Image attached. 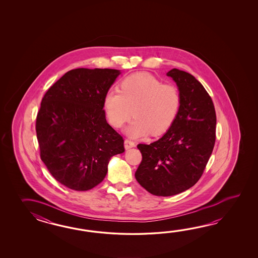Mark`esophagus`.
<instances>
[{"label":"esophagus","instance_id":"34e87169","mask_svg":"<svg viewBox=\"0 0 258 258\" xmlns=\"http://www.w3.org/2000/svg\"><path fill=\"white\" fill-rule=\"evenodd\" d=\"M134 147H136L135 142H133L130 139L124 140V148H125V149H129V148H134Z\"/></svg>","mask_w":258,"mask_h":258}]
</instances>
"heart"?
Returning <instances> with one entry per match:
<instances>
[{"instance_id":"obj_1","label":"heart","mask_w":258,"mask_h":258,"mask_svg":"<svg viewBox=\"0 0 258 258\" xmlns=\"http://www.w3.org/2000/svg\"><path fill=\"white\" fill-rule=\"evenodd\" d=\"M120 88L109 89L103 99L110 124L121 128L132 114L136 117L127 127L132 137L159 136L168 131L181 107V94L173 85L163 84L148 73L125 77Z\"/></svg>"}]
</instances>
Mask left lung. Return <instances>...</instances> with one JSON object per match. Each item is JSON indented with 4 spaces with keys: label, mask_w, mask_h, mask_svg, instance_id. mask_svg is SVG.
<instances>
[{
    "label": "left lung",
    "mask_w": 258,
    "mask_h": 258,
    "mask_svg": "<svg viewBox=\"0 0 258 258\" xmlns=\"http://www.w3.org/2000/svg\"><path fill=\"white\" fill-rule=\"evenodd\" d=\"M181 94L175 121L156 142L138 144L142 161L136 179L148 192L170 197L194 186L203 174L216 141V111L202 84L186 72L167 73Z\"/></svg>",
    "instance_id": "8db88e82"
}]
</instances>
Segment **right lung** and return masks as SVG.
<instances>
[{"label":"right lung","instance_id":"obj_1","mask_svg":"<svg viewBox=\"0 0 258 258\" xmlns=\"http://www.w3.org/2000/svg\"><path fill=\"white\" fill-rule=\"evenodd\" d=\"M115 69L67 72L44 95L36 132L40 159L62 185L88 191L103 181L110 158L124 152L123 138L106 121L103 99Z\"/></svg>","mask_w":258,"mask_h":258}]
</instances>
